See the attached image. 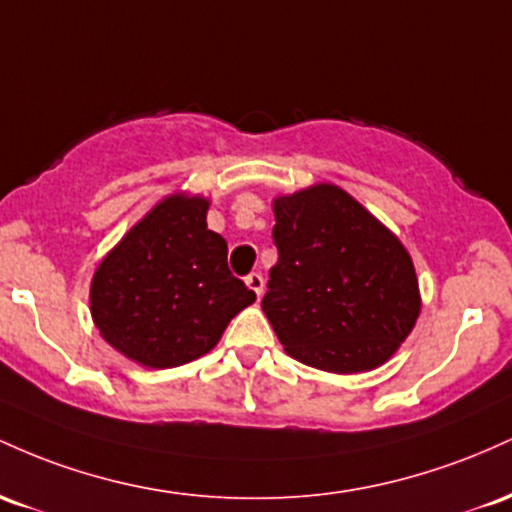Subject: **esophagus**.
<instances>
[{"mask_svg":"<svg viewBox=\"0 0 512 512\" xmlns=\"http://www.w3.org/2000/svg\"><path fill=\"white\" fill-rule=\"evenodd\" d=\"M246 285H249V290H254L258 300H261L263 285H266V283H263V275L261 273H249V275H246Z\"/></svg>","mask_w":512,"mask_h":512,"instance_id":"1","label":"esophagus"}]
</instances>
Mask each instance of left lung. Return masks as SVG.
<instances>
[{
    "label": "left lung",
    "mask_w": 512,
    "mask_h": 512,
    "mask_svg": "<svg viewBox=\"0 0 512 512\" xmlns=\"http://www.w3.org/2000/svg\"><path fill=\"white\" fill-rule=\"evenodd\" d=\"M278 263L261 307L287 353L317 370L382 365L421 312L401 241L331 183L273 203Z\"/></svg>",
    "instance_id": "obj_1"
}]
</instances>
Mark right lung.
Instances as JSON below:
<instances>
[{"mask_svg": "<svg viewBox=\"0 0 512 512\" xmlns=\"http://www.w3.org/2000/svg\"><path fill=\"white\" fill-rule=\"evenodd\" d=\"M205 215V198L171 195L101 261L91 317L125 358L157 370L191 363L256 300L229 271L227 241Z\"/></svg>", "mask_w": 512, "mask_h": 512, "instance_id": "right-lung-1", "label": "right lung"}]
</instances>
